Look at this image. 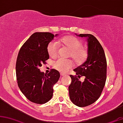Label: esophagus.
<instances>
[{
	"instance_id": "34e87169",
	"label": "esophagus",
	"mask_w": 123,
	"mask_h": 123,
	"mask_svg": "<svg viewBox=\"0 0 123 123\" xmlns=\"http://www.w3.org/2000/svg\"><path fill=\"white\" fill-rule=\"evenodd\" d=\"M60 75H61V76H65V75H66V74H65V73H61Z\"/></svg>"
}]
</instances>
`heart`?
<instances>
[{"label": "heart", "mask_w": 123, "mask_h": 123, "mask_svg": "<svg viewBox=\"0 0 123 123\" xmlns=\"http://www.w3.org/2000/svg\"><path fill=\"white\" fill-rule=\"evenodd\" d=\"M60 43L68 48L70 50L69 56L77 64H82L86 60L88 55L87 49L82 46V42L75 37L73 36H66L61 38L58 41ZM59 49V45L57 42L52 41L48 45L47 48L48 53L50 57H57ZM74 64L70 60H65L60 59L54 63L55 69L61 72H66L72 68Z\"/></svg>", "instance_id": "1"}]
</instances>
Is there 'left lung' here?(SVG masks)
<instances>
[{
  "label": "left lung",
  "mask_w": 123,
  "mask_h": 123,
  "mask_svg": "<svg viewBox=\"0 0 123 123\" xmlns=\"http://www.w3.org/2000/svg\"><path fill=\"white\" fill-rule=\"evenodd\" d=\"M75 35L87 39L88 55L86 61L74 69L77 75H70L69 96L74 105L82 107L94 103L100 96L106 80L107 61L103 48L94 36ZM82 76L85 77L83 82L79 80Z\"/></svg>",
  "instance_id": "left-lung-1"
}]
</instances>
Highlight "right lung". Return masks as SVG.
<instances>
[{"label": "right lung", "mask_w": 123, "mask_h": 123, "mask_svg": "<svg viewBox=\"0 0 123 123\" xmlns=\"http://www.w3.org/2000/svg\"><path fill=\"white\" fill-rule=\"evenodd\" d=\"M49 32H36L24 43L18 52L16 63L18 86L27 98L37 104H44L53 96V86L60 74L52 69L46 74L39 68L49 58L47 48L54 37Z\"/></svg>", "instance_id": "right-lung-1"}]
</instances>
